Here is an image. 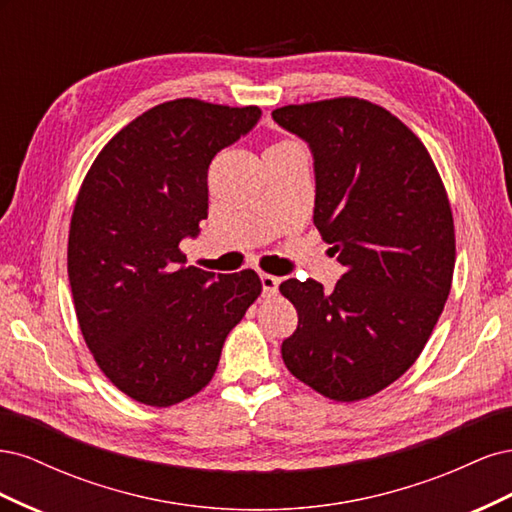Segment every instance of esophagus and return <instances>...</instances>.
Listing matches in <instances>:
<instances>
[{
    "instance_id": "1",
    "label": "esophagus",
    "mask_w": 512,
    "mask_h": 512,
    "mask_svg": "<svg viewBox=\"0 0 512 512\" xmlns=\"http://www.w3.org/2000/svg\"><path fill=\"white\" fill-rule=\"evenodd\" d=\"M260 284H262V294H275L277 288H280V284H282V277L260 273Z\"/></svg>"
}]
</instances>
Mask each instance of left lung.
<instances>
[{
  "mask_svg": "<svg viewBox=\"0 0 512 512\" xmlns=\"http://www.w3.org/2000/svg\"><path fill=\"white\" fill-rule=\"evenodd\" d=\"M314 158V224L346 273L280 290L299 324L282 344L294 378L335 401L374 395L423 352L451 292L455 228L425 145L382 106L359 98L271 113Z\"/></svg>",
  "mask_w": 512,
  "mask_h": 512,
  "instance_id": "obj_1",
  "label": "left lung"
}]
</instances>
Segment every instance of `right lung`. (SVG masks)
<instances>
[{"mask_svg":"<svg viewBox=\"0 0 512 512\" xmlns=\"http://www.w3.org/2000/svg\"><path fill=\"white\" fill-rule=\"evenodd\" d=\"M258 106L181 98L149 108L98 153L76 198L68 277L96 363L119 391L166 408L205 389L226 335L260 294L252 269L185 267L207 220V170L250 132Z\"/></svg>","mask_w":512,"mask_h":512,"instance_id":"1","label":"right lung"}]
</instances>
